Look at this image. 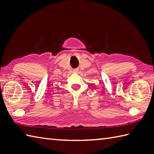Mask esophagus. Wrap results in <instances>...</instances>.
<instances>
[{
    "mask_svg": "<svg viewBox=\"0 0 154 154\" xmlns=\"http://www.w3.org/2000/svg\"><path fill=\"white\" fill-rule=\"evenodd\" d=\"M73 73H77L78 71H79V69H75L73 70Z\"/></svg>",
    "mask_w": 154,
    "mask_h": 154,
    "instance_id": "esophagus-1",
    "label": "esophagus"
}]
</instances>
